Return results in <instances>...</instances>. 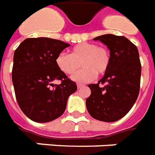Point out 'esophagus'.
I'll list each match as a JSON object with an SVG mask.
<instances>
[{
	"instance_id": "1",
	"label": "esophagus",
	"mask_w": 155,
	"mask_h": 155,
	"mask_svg": "<svg viewBox=\"0 0 155 155\" xmlns=\"http://www.w3.org/2000/svg\"><path fill=\"white\" fill-rule=\"evenodd\" d=\"M77 86H78V89H81V88L83 87V85L82 84H80V83H78V85H77Z\"/></svg>"
}]
</instances>
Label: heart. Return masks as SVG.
<instances>
[{
  "label": "heart",
  "instance_id": "b5f03b06",
  "mask_svg": "<svg viewBox=\"0 0 155 155\" xmlns=\"http://www.w3.org/2000/svg\"><path fill=\"white\" fill-rule=\"evenodd\" d=\"M56 65L67 75L74 74L81 65L83 69L72 77L77 82L85 83L93 81L96 74L103 75L110 65V54L108 49L94 43L83 42L70 49V54L61 53L56 58Z\"/></svg>",
  "mask_w": 155,
  "mask_h": 155
}]
</instances>
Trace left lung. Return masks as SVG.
<instances>
[{
  "label": "left lung",
  "instance_id": "left-lung-1",
  "mask_svg": "<svg viewBox=\"0 0 155 155\" xmlns=\"http://www.w3.org/2000/svg\"><path fill=\"white\" fill-rule=\"evenodd\" d=\"M94 40L107 45L110 65L98 83L88 85L91 94L85 101L86 108L95 119L116 122L130 110L138 98L142 71L138 50L123 36L105 34Z\"/></svg>",
  "mask_w": 155,
  "mask_h": 155
}]
</instances>
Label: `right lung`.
<instances>
[{"label": "right lung", "instance_id": "add662e5", "mask_svg": "<svg viewBox=\"0 0 155 155\" xmlns=\"http://www.w3.org/2000/svg\"><path fill=\"white\" fill-rule=\"evenodd\" d=\"M70 44L48 38H27L14 52L12 80L20 108L33 122H48L65 112L77 85L56 65ZM60 80L54 86L52 81ZM52 87H51V86Z\"/></svg>", "mask_w": 155, "mask_h": 155}]
</instances>
